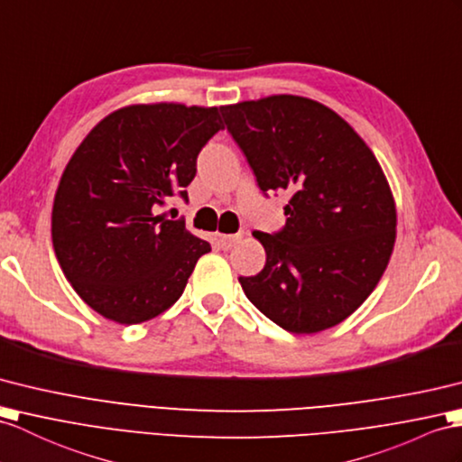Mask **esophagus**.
Returning <instances> with one entry per match:
<instances>
[{
	"label": "esophagus",
	"instance_id": "obj_1",
	"mask_svg": "<svg viewBox=\"0 0 462 462\" xmlns=\"http://www.w3.org/2000/svg\"><path fill=\"white\" fill-rule=\"evenodd\" d=\"M241 239V233H235V235H219V243L223 249H231L235 246V243H239Z\"/></svg>",
	"mask_w": 462,
	"mask_h": 462
}]
</instances>
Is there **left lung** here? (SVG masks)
Returning a JSON list of instances; mask_svg holds the SVG:
<instances>
[{
  "label": "left lung",
  "instance_id": "1",
  "mask_svg": "<svg viewBox=\"0 0 462 462\" xmlns=\"http://www.w3.org/2000/svg\"><path fill=\"white\" fill-rule=\"evenodd\" d=\"M263 192L291 194L286 227L254 233L266 253L243 291L280 328L311 335L373 294L396 243V201L374 152L316 99L278 94L221 106Z\"/></svg>",
  "mask_w": 462,
  "mask_h": 462
}]
</instances>
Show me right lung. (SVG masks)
<instances>
[{
	"mask_svg": "<svg viewBox=\"0 0 462 462\" xmlns=\"http://www.w3.org/2000/svg\"><path fill=\"white\" fill-rule=\"evenodd\" d=\"M219 129V107L133 104L111 111L74 151L52 201V246L99 316L143 323L182 296L211 245L159 208L176 192L188 198L201 146Z\"/></svg>",
	"mask_w": 462,
	"mask_h": 462,
	"instance_id": "right-lung-1",
	"label": "right lung"
}]
</instances>
